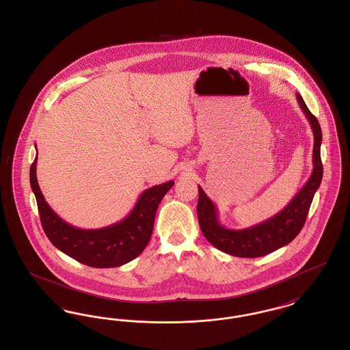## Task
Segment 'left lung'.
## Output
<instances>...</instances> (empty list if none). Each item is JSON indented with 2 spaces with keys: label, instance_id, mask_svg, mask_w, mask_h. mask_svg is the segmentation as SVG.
<instances>
[{
  "label": "left lung",
  "instance_id": "left-lung-1",
  "mask_svg": "<svg viewBox=\"0 0 350 350\" xmlns=\"http://www.w3.org/2000/svg\"><path fill=\"white\" fill-rule=\"evenodd\" d=\"M297 100L314 133V167L311 177L277 215L243 230H230L221 226L217 217V206L198 186L200 200L197 213L200 230L204 237L217 250L236 257H261L291 243L303 228L310 206L323 178V164L320 159L323 135L317 118L311 114L299 93H297Z\"/></svg>",
  "mask_w": 350,
  "mask_h": 350
}]
</instances>
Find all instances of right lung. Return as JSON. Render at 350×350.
Returning a JSON list of instances; mask_svg holds the SVG:
<instances>
[{
  "instance_id": "add662e5",
  "label": "right lung",
  "mask_w": 350,
  "mask_h": 350,
  "mask_svg": "<svg viewBox=\"0 0 350 350\" xmlns=\"http://www.w3.org/2000/svg\"><path fill=\"white\" fill-rule=\"evenodd\" d=\"M36 160L38 156L30 167V185L42 227L57 250L92 267H122L144 250L150 243L157 207L173 181L144 190L133 211L120 221L97 230H83L63 220L46 202L36 180Z\"/></svg>"
}]
</instances>
